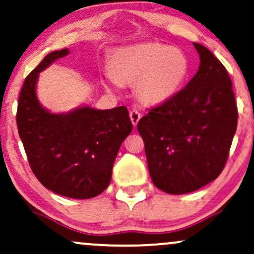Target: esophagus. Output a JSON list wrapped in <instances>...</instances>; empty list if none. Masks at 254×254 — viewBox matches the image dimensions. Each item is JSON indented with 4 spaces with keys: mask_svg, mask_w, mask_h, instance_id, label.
Returning <instances> with one entry per match:
<instances>
[{
    "mask_svg": "<svg viewBox=\"0 0 254 254\" xmlns=\"http://www.w3.org/2000/svg\"><path fill=\"white\" fill-rule=\"evenodd\" d=\"M140 117H142V115H140L137 110L130 111V120H131V122H132L133 127H136V125L138 124V122H139Z\"/></svg>",
    "mask_w": 254,
    "mask_h": 254,
    "instance_id": "1",
    "label": "esophagus"
}]
</instances>
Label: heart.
<instances>
[{
  "mask_svg": "<svg viewBox=\"0 0 254 254\" xmlns=\"http://www.w3.org/2000/svg\"><path fill=\"white\" fill-rule=\"evenodd\" d=\"M189 61L177 48L143 43L115 51L108 81L136 83L138 98L146 105L168 102L179 91L189 73Z\"/></svg>",
  "mask_w": 254,
  "mask_h": 254,
  "instance_id": "obj_1",
  "label": "heart"
}]
</instances>
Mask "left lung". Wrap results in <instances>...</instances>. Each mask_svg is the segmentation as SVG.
I'll use <instances>...</instances> for the list:
<instances>
[{
	"instance_id": "left-lung-1",
	"label": "left lung",
	"mask_w": 254,
	"mask_h": 254,
	"mask_svg": "<svg viewBox=\"0 0 254 254\" xmlns=\"http://www.w3.org/2000/svg\"><path fill=\"white\" fill-rule=\"evenodd\" d=\"M193 46L200 59L197 73L137 124L151 179L170 194L195 191L220 175L238 122L225 66L207 48Z\"/></svg>"
}]
</instances>
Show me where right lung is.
I'll use <instances>...</instances> for the list:
<instances>
[{
    "label": "right lung",
    "instance_id": "obj_1",
    "mask_svg": "<svg viewBox=\"0 0 254 254\" xmlns=\"http://www.w3.org/2000/svg\"><path fill=\"white\" fill-rule=\"evenodd\" d=\"M68 54V49L48 54L27 76L16 123L29 164L41 184L64 197L89 199L110 184L115 159L132 123L125 107H81L68 114H51L42 107L36 96L38 73Z\"/></svg>",
    "mask_w": 254,
    "mask_h": 254
}]
</instances>
